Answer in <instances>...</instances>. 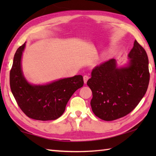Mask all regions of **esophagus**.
<instances>
[{"mask_svg":"<svg viewBox=\"0 0 156 156\" xmlns=\"http://www.w3.org/2000/svg\"><path fill=\"white\" fill-rule=\"evenodd\" d=\"M88 79H89V76H87V75H84V76H83L84 83H87V82Z\"/></svg>","mask_w":156,"mask_h":156,"instance_id":"34e87169","label":"esophagus"}]
</instances>
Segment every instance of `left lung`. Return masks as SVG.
Listing matches in <instances>:
<instances>
[{
  "label": "left lung",
  "instance_id": "8db88e82",
  "mask_svg": "<svg viewBox=\"0 0 156 156\" xmlns=\"http://www.w3.org/2000/svg\"><path fill=\"white\" fill-rule=\"evenodd\" d=\"M126 67L118 68L115 59L96 66L87 85L92 91V111L100 119L112 121L132 112L146 94L149 83V59L135 41Z\"/></svg>",
  "mask_w": 156,
  "mask_h": 156
}]
</instances>
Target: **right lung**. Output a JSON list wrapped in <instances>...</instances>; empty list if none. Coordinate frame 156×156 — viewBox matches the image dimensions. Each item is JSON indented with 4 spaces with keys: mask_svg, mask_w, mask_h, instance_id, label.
<instances>
[{
    "mask_svg": "<svg viewBox=\"0 0 156 156\" xmlns=\"http://www.w3.org/2000/svg\"><path fill=\"white\" fill-rule=\"evenodd\" d=\"M25 43L15 53L9 73L10 88L20 109L29 118L37 120H53L65 110L69 100L78 89L83 86L81 75L60 79L44 85H33L23 74L21 58Z\"/></svg>",
    "mask_w": 156,
    "mask_h": 156,
    "instance_id": "obj_1",
    "label": "right lung"
}]
</instances>
